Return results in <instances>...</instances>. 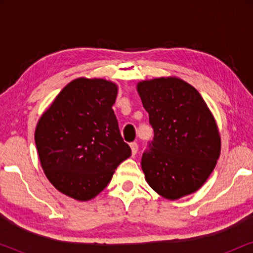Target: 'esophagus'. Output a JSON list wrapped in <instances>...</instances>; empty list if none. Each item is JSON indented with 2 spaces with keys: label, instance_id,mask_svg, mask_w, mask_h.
<instances>
[{
  "label": "esophagus",
  "instance_id": "esophagus-1",
  "mask_svg": "<svg viewBox=\"0 0 253 253\" xmlns=\"http://www.w3.org/2000/svg\"><path fill=\"white\" fill-rule=\"evenodd\" d=\"M130 147H131V154L136 155L137 152H138V145H137V143H131L130 144Z\"/></svg>",
  "mask_w": 253,
  "mask_h": 253
}]
</instances>
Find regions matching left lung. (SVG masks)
Here are the masks:
<instances>
[{
  "label": "left lung",
  "instance_id": "left-lung-1",
  "mask_svg": "<svg viewBox=\"0 0 253 253\" xmlns=\"http://www.w3.org/2000/svg\"><path fill=\"white\" fill-rule=\"evenodd\" d=\"M137 92L154 130L150 151L141 159L148 185L169 200L196 192L221 152L219 127L205 100L174 76L141 81Z\"/></svg>",
  "mask_w": 253,
  "mask_h": 253
}]
</instances>
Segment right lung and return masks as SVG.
I'll return each mask as SVG.
<instances>
[{
  "label": "right lung",
  "mask_w": 253,
  "mask_h": 253,
  "mask_svg": "<svg viewBox=\"0 0 253 253\" xmlns=\"http://www.w3.org/2000/svg\"><path fill=\"white\" fill-rule=\"evenodd\" d=\"M117 89L103 78H77L38 121L34 139L44 175L79 202L98 196L131 155L113 110Z\"/></svg>",
  "instance_id": "1"
}]
</instances>
